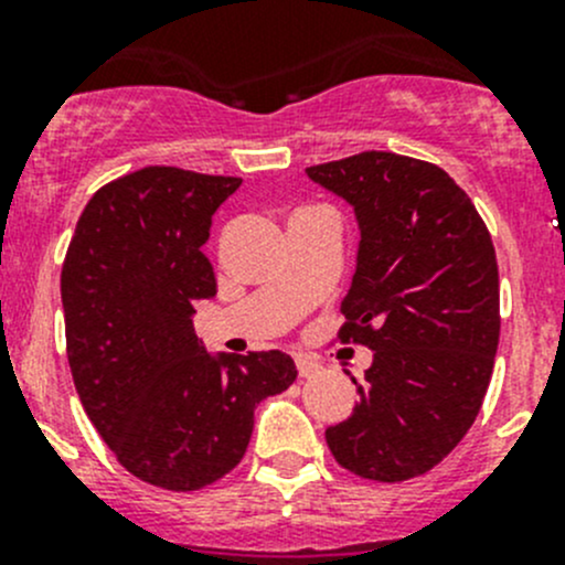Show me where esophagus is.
Segmentation results:
<instances>
[{"label": "esophagus", "instance_id": "34e87169", "mask_svg": "<svg viewBox=\"0 0 565 565\" xmlns=\"http://www.w3.org/2000/svg\"><path fill=\"white\" fill-rule=\"evenodd\" d=\"M295 366H298L300 377H315V374L319 372V363L311 361V358H303V355H300L298 361H295Z\"/></svg>", "mask_w": 565, "mask_h": 565}]
</instances>
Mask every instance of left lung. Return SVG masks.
Instances as JSON below:
<instances>
[{
    "mask_svg": "<svg viewBox=\"0 0 565 565\" xmlns=\"http://www.w3.org/2000/svg\"><path fill=\"white\" fill-rule=\"evenodd\" d=\"M355 207L358 267L339 339L374 350L361 402L324 440L344 470L396 483L440 465L476 420L500 341L492 235L435 163L358 152L306 169Z\"/></svg>",
    "mask_w": 565,
    "mask_h": 565,
    "instance_id": "1",
    "label": "left lung"
}]
</instances>
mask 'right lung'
Here are the masks:
<instances>
[{
    "label": "right lung",
    "instance_id": "1",
    "mask_svg": "<svg viewBox=\"0 0 565 565\" xmlns=\"http://www.w3.org/2000/svg\"><path fill=\"white\" fill-rule=\"evenodd\" d=\"M241 177L145 167L84 207L62 265L67 363L84 413L119 465L193 492L241 465L254 407L298 377L287 352L213 358L193 303L215 295L202 246Z\"/></svg>",
    "mask_w": 565,
    "mask_h": 565
}]
</instances>
